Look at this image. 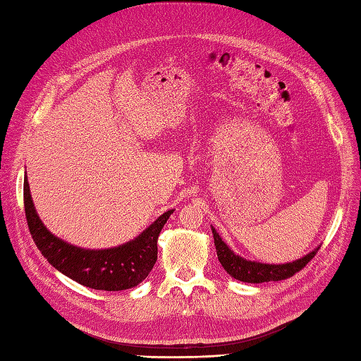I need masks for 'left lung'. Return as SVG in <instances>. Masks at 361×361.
Wrapping results in <instances>:
<instances>
[{"instance_id":"obj_1","label":"left lung","mask_w":361,"mask_h":361,"mask_svg":"<svg viewBox=\"0 0 361 361\" xmlns=\"http://www.w3.org/2000/svg\"><path fill=\"white\" fill-rule=\"evenodd\" d=\"M212 235H214V245H216L217 250V257L220 260L221 267L225 268L229 276H233L234 279L242 281V282H250V283H260V282H273V281H283L288 279L298 273L299 270L307 265L310 260L315 257L318 248L310 251L309 255L304 257L293 260V262L288 264H262L256 262V260H248L245 257H240L235 255L234 251L229 250L228 245L221 240V237L217 234L216 228H212Z\"/></svg>"}]
</instances>
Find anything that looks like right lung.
<instances>
[{"mask_svg": "<svg viewBox=\"0 0 361 361\" xmlns=\"http://www.w3.org/2000/svg\"><path fill=\"white\" fill-rule=\"evenodd\" d=\"M25 211L30 235L48 262L82 286L119 291L136 287L152 271L158 257V235L173 209L166 211L144 231L124 245L106 250L79 248L54 235L38 217L25 180Z\"/></svg>", "mask_w": 361, "mask_h": 361, "instance_id": "obj_1", "label": "right lung"}]
</instances>
